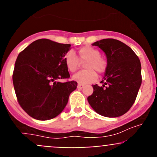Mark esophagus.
Returning <instances> with one entry per match:
<instances>
[{"label": "esophagus", "instance_id": "esophagus-1", "mask_svg": "<svg viewBox=\"0 0 157 157\" xmlns=\"http://www.w3.org/2000/svg\"><path fill=\"white\" fill-rule=\"evenodd\" d=\"M84 86V85L82 84V83H78V85H77V88L78 89H82Z\"/></svg>", "mask_w": 157, "mask_h": 157}]
</instances>
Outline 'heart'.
<instances>
[{"instance_id":"1","label":"heart","mask_w":157,"mask_h":157,"mask_svg":"<svg viewBox=\"0 0 157 157\" xmlns=\"http://www.w3.org/2000/svg\"><path fill=\"white\" fill-rule=\"evenodd\" d=\"M64 61L66 67L71 73H74L78 69L80 61L84 63L86 70L81 71L73 77L75 81L82 84H87L96 81L97 74H102L106 71L108 62L106 59L100 56V52L92 46H83L79 48L78 58L72 52L66 53L64 57Z\"/></svg>"}]
</instances>
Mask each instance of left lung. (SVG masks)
<instances>
[{"mask_svg":"<svg viewBox=\"0 0 157 157\" xmlns=\"http://www.w3.org/2000/svg\"><path fill=\"white\" fill-rule=\"evenodd\" d=\"M105 52L108 67L102 86L93 85V93L87 100L96 112L109 118L124 115L131 109L141 85V65L129 46L114 39L94 42Z\"/></svg>","mask_w":157,"mask_h":157,"instance_id":"8db88e82","label":"left lung"}]
</instances>
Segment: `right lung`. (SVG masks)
<instances>
[{
  "mask_svg": "<svg viewBox=\"0 0 157 157\" xmlns=\"http://www.w3.org/2000/svg\"><path fill=\"white\" fill-rule=\"evenodd\" d=\"M71 48L47 39L32 42L19 54L13 73L17 101L32 118L41 121L58 116L65 108L77 83L70 78L64 57Z\"/></svg>",
  "mask_w": 157,
  "mask_h": 157,
  "instance_id": "obj_1",
  "label": "right lung"
}]
</instances>
